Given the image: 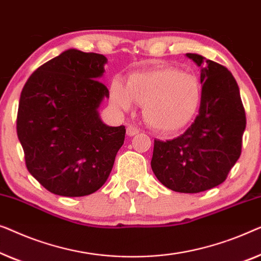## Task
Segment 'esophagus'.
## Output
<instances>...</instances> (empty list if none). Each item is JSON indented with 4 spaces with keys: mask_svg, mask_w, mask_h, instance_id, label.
Segmentation results:
<instances>
[{
    "mask_svg": "<svg viewBox=\"0 0 261 261\" xmlns=\"http://www.w3.org/2000/svg\"><path fill=\"white\" fill-rule=\"evenodd\" d=\"M138 132H139V129L136 125H134V124H130V125L126 126V134L127 136H130V137L136 134H138Z\"/></svg>",
    "mask_w": 261,
    "mask_h": 261,
    "instance_id": "esophagus-1",
    "label": "esophagus"
}]
</instances>
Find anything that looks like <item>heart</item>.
<instances>
[{"instance_id": "1", "label": "heart", "mask_w": 261, "mask_h": 261, "mask_svg": "<svg viewBox=\"0 0 261 261\" xmlns=\"http://www.w3.org/2000/svg\"><path fill=\"white\" fill-rule=\"evenodd\" d=\"M111 101L127 111L132 100L143 105V116L155 130L171 132L189 123L201 101V85L195 75L177 68L166 67L132 73L124 86L113 79L110 86Z\"/></svg>"}]
</instances>
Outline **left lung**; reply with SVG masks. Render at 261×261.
<instances>
[{
  "label": "left lung",
  "mask_w": 261,
  "mask_h": 261,
  "mask_svg": "<svg viewBox=\"0 0 261 261\" xmlns=\"http://www.w3.org/2000/svg\"><path fill=\"white\" fill-rule=\"evenodd\" d=\"M201 104L194 123L178 137L153 142L151 168L159 181L178 193H200L221 185L241 155L246 115L238 84L225 66L199 54Z\"/></svg>",
  "instance_id": "left-lung-1"
}]
</instances>
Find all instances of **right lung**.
<instances>
[{"mask_svg": "<svg viewBox=\"0 0 261 261\" xmlns=\"http://www.w3.org/2000/svg\"><path fill=\"white\" fill-rule=\"evenodd\" d=\"M106 58L68 49L29 76L22 89L16 131L25 167L61 196L90 195L112 170L125 126H108L98 108L109 90L99 78Z\"/></svg>", "mask_w": 261, "mask_h": 261, "instance_id": "right-lung-1", "label": "right lung"}]
</instances>
